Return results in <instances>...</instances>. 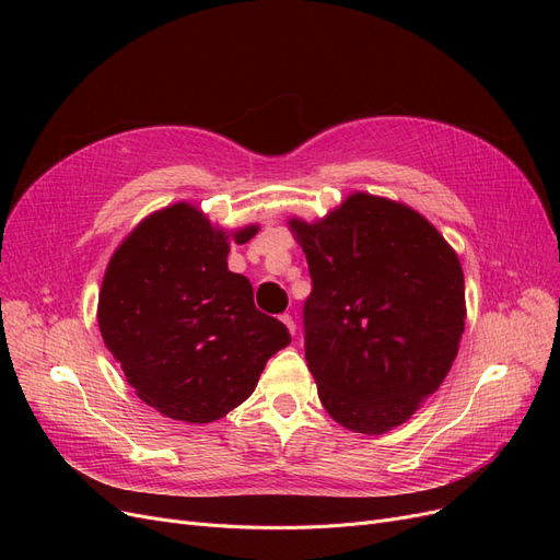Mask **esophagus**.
I'll list each match as a JSON object with an SVG mask.
<instances>
[{"instance_id":"obj_1","label":"esophagus","mask_w":560,"mask_h":560,"mask_svg":"<svg viewBox=\"0 0 560 560\" xmlns=\"http://www.w3.org/2000/svg\"><path fill=\"white\" fill-rule=\"evenodd\" d=\"M281 320H283V326L288 328V332L295 335V320H293V316H291V314H283Z\"/></svg>"}]
</instances>
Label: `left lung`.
<instances>
[{
    "mask_svg": "<svg viewBox=\"0 0 560 560\" xmlns=\"http://www.w3.org/2000/svg\"><path fill=\"white\" fill-rule=\"evenodd\" d=\"M312 275L304 358L330 417L384 435L435 393L465 330L456 250L402 202L351 192L323 219L288 221Z\"/></svg>",
    "mask_w": 560,
    "mask_h": 560,
    "instance_id": "8db88e82",
    "label": "left lung"
}]
</instances>
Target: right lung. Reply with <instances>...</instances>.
I'll return each mask as SVG.
<instances>
[{
    "label": "right lung",
    "instance_id": "right-lung-1",
    "mask_svg": "<svg viewBox=\"0 0 560 560\" xmlns=\"http://www.w3.org/2000/svg\"><path fill=\"white\" fill-rule=\"evenodd\" d=\"M258 223L213 225L176 202L147 215L106 265L97 323L128 384L162 417L211 423L256 390L265 363L291 345L281 320L256 310L254 288L228 269L230 240Z\"/></svg>",
    "mask_w": 560,
    "mask_h": 560
}]
</instances>
